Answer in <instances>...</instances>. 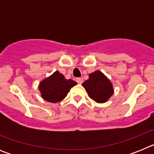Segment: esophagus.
Segmentation results:
<instances>
[{"mask_svg":"<svg viewBox=\"0 0 154 154\" xmlns=\"http://www.w3.org/2000/svg\"><path fill=\"white\" fill-rule=\"evenodd\" d=\"M76 82H77L79 84H82L83 82V79L82 78H77L76 79Z\"/></svg>","mask_w":154,"mask_h":154,"instance_id":"34e87169","label":"esophagus"}]
</instances>
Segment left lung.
Instances as JSON below:
<instances>
[{"label": "left lung", "mask_w": 154, "mask_h": 154, "mask_svg": "<svg viewBox=\"0 0 154 154\" xmlns=\"http://www.w3.org/2000/svg\"><path fill=\"white\" fill-rule=\"evenodd\" d=\"M82 85L85 88L89 97L98 103L107 102L114 93L111 81L99 70L90 73L89 79Z\"/></svg>", "instance_id": "1"}]
</instances>
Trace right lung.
<instances>
[{
  "instance_id": "obj_1",
  "label": "right lung",
  "mask_w": 154,
  "mask_h": 154,
  "mask_svg": "<svg viewBox=\"0 0 154 154\" xmlns=\"http://www.w3.org/2000/svg\"><path fill=\"white\" fill-rule=\"evenodd\" d=\"M75 85H77L76 82L71 79H66L62 73L55 71L40 82L38 89L42 99L49 103H56L63 100Z\"/></svg>"
}]
</instances>
